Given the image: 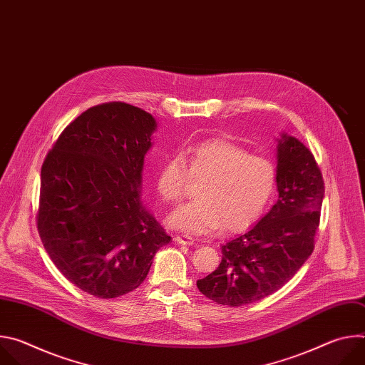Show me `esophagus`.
Wrapping results in <instances>:
<instances>
[{"label": "esophagus", "mask_w": 365, "mask_h": 365, "mask_svg": "<svg viewBox=\"0 0 365 365\" xmlns=\"http://www.w3.org/2000/svg\"><path fill=\"white\" fill-rule=\"evenodd\" d=\"M175 241L178 244H182V245H193L195 244V240L192 237H187V235H176Z\"/></svg>", "instance_id": "esophagus-1"}]
</instances>
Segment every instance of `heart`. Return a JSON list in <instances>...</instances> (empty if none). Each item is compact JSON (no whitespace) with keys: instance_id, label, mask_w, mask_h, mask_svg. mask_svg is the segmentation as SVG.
<instances>
[{"instance_id":"obj_1","label":"heart","mask_w":365,"mask_h":365,"mask_svg":"<svg viewBox=\"0 0 365 365\" xmlns=\"http://www.w3.org/2000/svg\"><path fill=\"white\" fill-rule=\"evenodd\" d=\"M173 154L155 173V189L165 202H179L190 182L205 180L196 202L187 203L169 217L172 228L195 234L227 232L251 228L269 210L277 189V169L263 155L251 154L244 145L214 138Z\"/></svg>"}]
</instances>
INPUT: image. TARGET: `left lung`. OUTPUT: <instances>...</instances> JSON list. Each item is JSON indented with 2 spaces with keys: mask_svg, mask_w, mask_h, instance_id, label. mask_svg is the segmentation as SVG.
Segmentation results:
<instances>
[{
  "mask_svg": "<svg viewBox=\"0 0 365 365\" xmlns=\"http://www.w3.org/2000/svg\"><path fill=\"white\" fill-rule=\"evenodd\" d=\"M277 192L272 210L227 241L221 264L196 282L220 304L242 306L277 292L314 251L325 186L314 154L296 137L277 138Z\"/></svg>",
  "mask_w": 365,
  "mask_h": 365,
  "instance_id": "left-lung-1",
  "label": "left lung"
}]
</instances>
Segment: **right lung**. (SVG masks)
<instances>
[{
  "mask_svg": "<svg viewBox=\"0 0 365 365\" xmlns=\"http://www.w3.org/2000/svg\"><path fill=\"white\" fill-rule=\"evenodd\" d=\"M155 130L141 108L102 103L65 128L41 166V242L59 272L96 297L137 289L172 240L141 199Z\"/></svg>",
  "mask_w": 365,
  "mask_h": 365,
  "instance_id": "add662e5",
  "label": "right lung"
}]
</instances>
